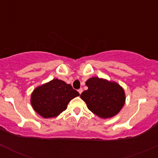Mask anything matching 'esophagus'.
Instances as JSON below:
<instances>
[{
	"instance_id": "esophagus-1",
	"label": "esophagus",
	"mask_w": 158,
	"mask_h": 158,
	"mask_svg": "<svg viewBox=\"0 0 158 158\" xmlns=\"http://www.w3.org/2000/svg\"><path fill=\"white\" fill-rule=\"evenodd\" d=\"M82 91H83V90H82V89H79V90H78V92H79V94H81L82 92Z\"/></svg>"
}]
</instances>
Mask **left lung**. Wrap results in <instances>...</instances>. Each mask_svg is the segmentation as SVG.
<instances>
[{
  "instance_id": "obj_1",
  "label": "left lung",
  "mask_w": 158,
  "mask_h": 158,
  "mask_svg": "<svg viewBox=\"0 0 158 158\" xmlns=\"http://www.w3.org/2000/svg\"><path fill=\"white\" fill-rule=\"evenodd\" d=\"M88 89L80 97L92 112L102 118L116 115L125 102L123 88L115 82L92 77L85 82Z\"/></svg>"
}]
</instances>
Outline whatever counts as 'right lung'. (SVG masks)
<instances>
[{
	"instance_id": "add662e5",
	"label": "right lung",
	"mask_w": 158,
	"mask_h": 158,
	"mask_svg": "<svg viewBox=\"0 0 158 158\" xmlns=\"http://www.w3.org/2000/svg\"><path fill=\"white\" fill-rule=\"evenodd\" d=\"M79 93L70 84L53 79L36 87L31 94L30 103L37 114L45 118H54L67 108L68 103Z\"/></svg>"
}]
</instances>
